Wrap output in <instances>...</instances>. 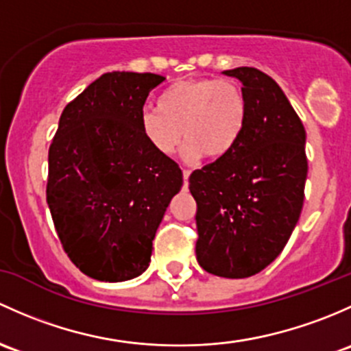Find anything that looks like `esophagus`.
Wrapping results in <instances>:
<instances>
[{"label":"esophagus","instance_id":"34e87169","mask_svg":"<svg viewBox=\"0 0 351 351\" xmlns=\"http://www.w3.org/2000/svg\"><path fill=\"white\" fill-rule=\"evenodd\" d=\"M182 174H184V187H186V189H187V184H189V176H191V171H187V169H184Z\"/></svg>","mask_w":351,"mask_h":351}]
</instances>
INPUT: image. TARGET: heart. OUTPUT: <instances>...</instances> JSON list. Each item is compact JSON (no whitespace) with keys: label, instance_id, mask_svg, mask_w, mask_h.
Wrapping results in <instances>:
<instances>
[{"label":"heart","instance_id":"1","mask_svg":"<svg viewBox=\"0 0 351 351\" xmlns=\"http://www.w3.org/2000/svg\"><path fill=\"white\" fill-rule=\"evenodd\" d=\"M248 101L238 82L201 77L179 81L157 97V108L140 114L143 138L158 155L176 154L182 136L184 157H226L243 136ZM184 132H182V130Z\"/></svg>","mask_w":351,"mask_h":351}]
</instances>
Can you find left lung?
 Masks as SVG:
<instances>
[{"label":"left lung","mask_w":351,"mask_h":351,"mask_svg":"<svg viewBox=\"0 0 351 351\" xmlns=\"http://www.w3.org/2000/svg\"><path fill=\"white\" fill-rule=\"evenodd\" d=\"M248 101L243 136L226 157L194 171L196 258L226 279L258 274L279 256L301 216L308 177L306 130L265 72L237 67Z\"/></svg>","instance_id":"1"}]
</instances>
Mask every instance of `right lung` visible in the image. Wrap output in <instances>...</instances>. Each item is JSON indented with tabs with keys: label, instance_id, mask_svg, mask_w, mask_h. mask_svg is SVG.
Listing matches in <instances>:
<instances>
[{
	"label": "right lung",
	"instance_id": "1",
	"mask_svg": "<svg viewBox=\"0 0 351 351\" xmlns=\"http://www.w3.org/2000/svg\"><path fill=\"white\" fill-rule=\"evenodd\" d=\"M152 72H106L64 108L49 149L47 204L71 262L86 276L121 282L147 270L152 240L182 171L152 150L140 114Z\"/></svg>",
	"mask_w": 351,
	"mask_h": 351
}]
</instances>
